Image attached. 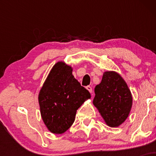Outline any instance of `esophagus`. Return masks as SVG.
<instances>
[{"label":"esophagus","instance_id":"1","mask_svg":"<svg viewBox=\"0 0 156 156\" xmlns=\"http://www.w3.org/2000/svg\"><path fill=\"white\" fill-rule=\"evenodd\" d=\"M87 89H88V91H89V92H90V93H92V87H90V86H87Z\"/></svg>","mask_w":156,"mask_h":156}]
</instances>
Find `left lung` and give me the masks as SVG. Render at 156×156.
Returning <instances> with one entry per match:
<instances>
[{"label": "left lung", "mask_w": 156, "mask_h": 156, "mask_svg": "<svg viewBox=\"0 0 156 156\" xmlns=\"http://www.w3.org/2000/svg\"><path fill=\"white\" fill-rule=\"evenodd\" d=\"M93 104L106 124L118 127L128 117L132 106V95L123 78L115 72H105L101 83L94 88Z\"/></svg>", "instance_id": "left-lung-1"}]
</instances>
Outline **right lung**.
Wrapping results in <instances>:
<instances>
[{
	"instance_id": "right-lung-1",
	"label": "right lung",
	"mask_w": 156,
	"mask_h": 156,
	"mask_svg": "<svg viewBox=\"0 0 156 156\" xmlns=\"http://www.w3.org/2000/svg\"><path fill=\"white\" fill-rule=\"evenodd\" d=\"M73 69L64 62L53 66L39 94L44 123L53 133H63L74 122L76 112L90 93L72 74Z\"/></svg>"
}]
</instances>
